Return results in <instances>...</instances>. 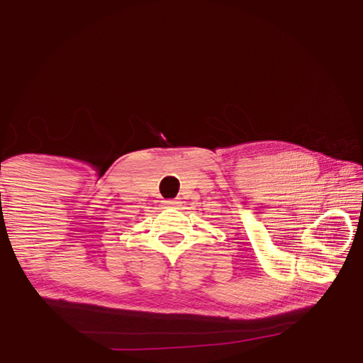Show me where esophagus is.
<instances>
[{"label": "esophagus", "mask_w": 363, "mask_h": 363, "mask_svg": "<svg viewBox=\"0 0 363 363\" xmlns=\"http://www.w3.org/2000/svg\"><path fill=\"white\" fill-rule=\"evenodd\" d=\"M164 203H167V205H177V203H179V201H177V200H168V201H164Z\"/></svg>", "instance_id": "34e87169"}]
</instances>
